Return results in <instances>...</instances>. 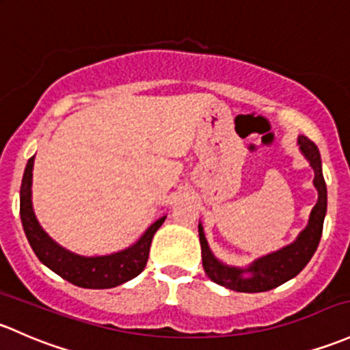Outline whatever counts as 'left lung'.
<instances>
[{"label": "left lung", "instance_id": "8db88e82", "mask_svg": "<svg viewBox=\"0 0 350 350\" xmlns=\"http://www.w3.org/2000/svg\"><path fill=\"white\" fill-rule=\"evenodd\" d=\"M297 146L305 159L308 161L310 167L314 169V186L319 193V200L317 204L312 208L307 226L290 245L253 260L248 267H234V265H226L216 258L204 237L203 224L201 221L198 224L206 275L224 288L243 293L268 292V290L297 277L314 256L319 241H321L323 218L327 213V187L323 181L322 159L317 146L305 135H299Z\"/></svg>", "mask_w": 350, "mask_h": 350}]
</instances>
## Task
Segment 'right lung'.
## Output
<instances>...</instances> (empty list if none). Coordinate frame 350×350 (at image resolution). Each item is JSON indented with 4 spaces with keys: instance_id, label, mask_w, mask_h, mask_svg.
<instances>
[{
    "instance_id": "obj_1",
    "label": "right lung",
    "mask_w": 350,
    "mask_h": 350,
    "mask_svg": "<svg viewBox=\"0 0 350 350\" xmlns=\"http://www.w3.org/2000/svg\"><path fill=\"white\" fill-rule=\"evenodd\" d=\"M33 163L35 156L25 167L20 189V216L29 246L40 262L62 278L82 288H113L137 277L146 268L154 233L164 223L165 215L150 224L137 241L120 252L109 255H80L55 241L36 219L31 203Z\"/></svg>"
}]
</instances>
